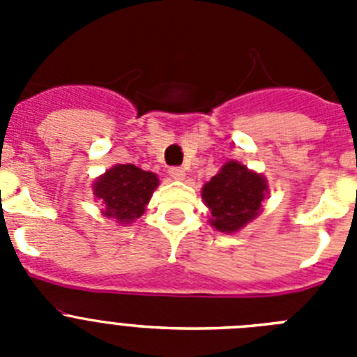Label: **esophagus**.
<instances>
[{
  "mask_svg": "<svg viewBox=\"0 0 357 357\" xmlns=\"http://www.w3.org/2000/svg\"><path fill=\"white\" fill-rule=\"evenodd\" d=\"M168 173H169V176H172V178H175V181H182V178L185 176L184 168H178V166H173V168H169Z\"/></svg>",
  "mask_w": 357,
  "mask_h": 357,
  "instance_id": "obj_1",
  "label": "esophagus"
}]
</instances>
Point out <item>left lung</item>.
<instances>
[{
  "label": "left lung",
  "mask_w": 357,
  "mask_h": 357,
  "mask_svg": "<svg viewBox=\"0 0 357 357\" xmlns=\"http://www.w3.org/2000/svg\"><path fill=\"white\" fill-rule=\"evenodd\" d=\"M266 193L263 176L238 162H227L204 185L202 198L213 214L211 225L222 232H236L257 216Z\"/></svg>",
  "instance_id": "obj_1"
}]
</instances>
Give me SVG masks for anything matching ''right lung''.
I'll use <instances>...</instances> for the list:
<instances>
[{"mask_svg":"<svg viewBox=\"0 0 357 357\" xmlns=\"http://www.w3.org/2000/svg\"><path fill=\"white\" fill-rule=\"evenodd\" d=\"M157 185L155 173L143 172L134 164H118L94 182V195L103 202L105 216L130 223L144 213Z\"/></svg>","mask_w":357,"mask_h":357,"instance_id":"1","label":"right lung"}]
</instances>
